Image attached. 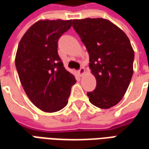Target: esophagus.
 Instances as JSON below:
<instances>
[{"instance_id":"esophagus-1","label":"esophagus","mask_w":149,"mask_h":149,"mask_svg":"<svg viewBox=\"0 0 149 149\" xmlns=\"http://www.w3.org/2000/svg\"><path fill=\"white\" fill-rule=\"evenodd\" d=\"M78 72H79V74L81 75V76H83L85 73V69H84V68H81Z\"/></svg>"}]
</instances>
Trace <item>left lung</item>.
<instances>
[{"mask_svg":"<svg viewBox=\"0 0 149 149\" xmlns=\"http://www.w3.org/2000/svg\"><path fill=\"white\" fill-rule=\"evenodd\" d=\"M72 26L89 55V68L97 87L88 93L89 101L109 109L125 96L133 74L134 51L127 35L103 18L72 20Z\"/></svg>","mask_w":149,"mask_h":149,"instance_id":"left-lung-1","label":"left lung"}]
</instances>
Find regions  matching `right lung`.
I'll return each mask as SVG.
<instances>
[{"label": "right lung", "mask_w": 149, "mask_h": 149, "mask_svg": "<svg viewBox=\"0 0 149 149\" xmlns=\"http://www.w3.org/2000/svg\"><path fill=\"white\" fill-rule=\"evenodd\" d=\"M72 20H40L20 40L15 58L21 83L38 109L55 112L64 109L76 83L57 52V42L71 28Z\"/></svg>", "instance_id": "right-lung-1"}]
</instances>
